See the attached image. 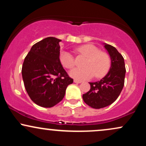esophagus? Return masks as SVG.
Wrapping results in <instances>:
<instances>
[{"mask_svg": "<svg viewBox=\"0 0 146 146\" xmlns=\"http://www.w3.org/2000/svg\"><path fill=\"white\" fill-rule=\"evenodd\" d=\"M74 82L76 84H80L82 83V81H80V80H74Z\"/></svg>", "mask_w": 146, "mask_h": 146, "instance_id": "esophagus-1", "label": "esophagus"}]
</instances>
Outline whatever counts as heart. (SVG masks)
<instances>
[{
    "mask_svg": "<svg viewBox=\"0 0 146 146\" xmlns=\"http://www.w3.org/2000/svg\"><path fill=\"white\" fill-rule=\"evenodd\" d=\"M80 54L86 57L84 62V68H75L69 72L70 76L77 80H84L91 78L93 75L96 78L104 77L109 71L111 60L109 55L91 44L82 45L77 48ZM60 61L66 68H72L75 66L74 57L70 52L62 51L60 54Z\"/></svg>",
    "mask_w": 146,
    "mask_h": 146,
    "instance_id": "heart-1",
    "label": "heart"
}]
</instances>
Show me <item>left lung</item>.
<instances>
[{"instance_id": "left-lung-1", "label": "left lung", "mask_w": 146, "mask_h": 146, "mask_svg": "<svg viewBox=\"0 0 146 146\" xmlns=\"http://www.w3.org/2000/svg\"><path fill=\"white\" fill-rule=\"evenodd\" d=\"M104 47L111 60L109 71L100 81L89 82L90 90L82 95L85 103L96 109L113 104L124 86L125 67L123 56L111 45L104 43Z\"/></svg>"}]
</instances>
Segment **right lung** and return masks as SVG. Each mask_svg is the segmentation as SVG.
Instances as JSON below:
<instances>
[{"label":"right lung","mask_w":146,"mask_h":146,"mask_svg":"<svg viewBox=\"0 0 146 146\" xmlns=\"http://www.w3.org/2000/svg\"><path fill=\"white\" fill-rule=\"evenodd\" d=\"M60 41L48 37L33 44L22 67L29 98L44 108H51L61 102L67 86L73 82L60 61Z\"/></svg>","instance_id":"obj_1"}]
</instances>
